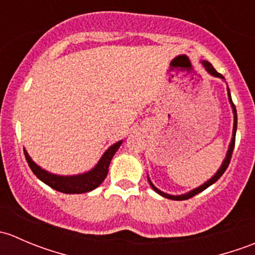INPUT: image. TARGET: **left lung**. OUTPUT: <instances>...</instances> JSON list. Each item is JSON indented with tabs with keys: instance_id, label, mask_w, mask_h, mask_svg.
I'll use <instances>...</instances> for the list:
<instances>
[{
	"instance_id": "left-lung-1",
	"label": "left lung",
	"mask_w": 255,
	"mask_h": 255,
	"mask_svg": "<svg viewBox=\"0 0 255 255\" xmlns=\"http://www.w3.org/2000/svg\"><path fill=\"white\" fill-rule=\"evenodd\" d=\"M201 64L202 66L205 68V70L207 71L210 75L215 76V78H218L221 79L222 81H225V78H223L222 75H221L220 73H217V71L215 70V68H213L212 65H211V63H208L206 60H201ZM227 95H228V101H230V105H231V109H232V112H233V129H232V138H231V142H230V145H228V150L227 153H226V156L225 159H223L222 164H221V166L218 168V170L216 171L215 174H213L212 176L210 177V179L207 180V181H205L204 184L200 185V186L195 187V189L190 190V191L185 192V194H180V195H171V194H166V192L161 191V190H159L158 187L155 186V185L151 182L150 177H149L148 174V182L150 184L151 189L154 190V191L156 192V194H159L160 196L165 197V199H169V200H176V201H180V200H187L190 199V197L195 196V195L200 194L201 191H204L205 189H207L208 186H211L212 184H215L216 181H217L218 179H220L221 176H222V174L225 173L226 169H227L228 164H230V160H231V156H232V151H233V148H235V142H236V132H237V110H236V106L233 105V101H232V97H231V92H230V89H228L227 86Z\"/></svg>"
}]
</instances>
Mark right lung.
<instances>
[{
    "mask_svg": "<svg viewBox=\"0 0 255 255\" xmlns=\"http://www.w3.org/2000/svg\"><path fill=\"white\" fill-rule=\"evenodd\" d=\"M123 143V139L118 140V142L113 143L111 146H109L106 151L102 154L100 160L97 161L96 165L89 171H85L81 174H75V175H59V174H53L50 171L45 170L42 166L38 165L34 160L29 156L28 151L24 148V155L27 159V163L34 175L50 186L51 189L56 190V191L64 192V194H84V192H89L91 190L96 189L97 186L102 184L105 179H106L107 173H109V166L111 163L113 155L121 144Z\"/></svg>",
    "mask_w": 255,
    "mask_h": 255,
    "instance_id": "1",
    "label": "right lung"
}]
</instances>
